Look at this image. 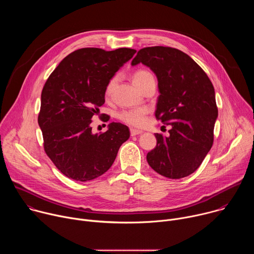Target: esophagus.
<instances>
[{"label":"esophagus","mask_w":254,"mask_h":254,"mask_svg":"<svg viewBox=\"0 0 254 254\" xmlns=\"http://www.w3.org/2000/svg\"><path fill=\"white\" fill-rule=\"evenodd\" d=\"M141 132H142L141 130H138V129H134V128H130V135H131V136H134V135L140 134Z\"/></svg>","instance_id":"34e87169"}]
</instances>
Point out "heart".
Returning <instances> with one entry per match:
<instances>
[{"instance_id": "1", "label": "heart", "mask_w": 254, "mask_h": 254, "mask_svg": "<svg viewBox=\"0 0 254 254\" xmlns=\"http://www.w3.org/2000/svg\"><path fill=\"white\" fill-rule=\"evenodd\" d=\"M149 80H155L153 74L149 70L138 69L133 72L132 82L138 89ZM117 82H118V76H114L107 81L104 88V95L106 98L112 95ZM147 115H148L147 108H134V110H127V111L122 112L119 115V119L128 126L140 127L146 124Z\"/></svg>"}]
</instances>
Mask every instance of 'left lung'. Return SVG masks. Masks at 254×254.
I'll list each match as a JSON object with an SVG mask.
<instances>
[{
  "label": "left lung",
  "instance_id": "left-lung-1",
  "mask_svg": "<svg viewBox=\"0 0 254 254\" xmlns=\"http://www.w3.org/2000/svg\"><path fill=\"white\" fill-rule=\"evenodd\" d=\"M142 63L158 78L156 118L171 126L170 135L155 133L157 146L147 161L158 174L181 179L194 173L212 148L218 117L213 84L186 53L172 47L140 49L131 65Z\"/></svg>",
  "mask_w": 254,
  "mask_h": 254
}]
</instances>
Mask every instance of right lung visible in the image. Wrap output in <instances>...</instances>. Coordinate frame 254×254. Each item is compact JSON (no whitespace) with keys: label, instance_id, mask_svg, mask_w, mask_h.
I'll list each match as a JSON object with an SVG mask.
<instances>
[{"label":"right lung","instance_id":"add662e5","mask_svg":"<svg viewBox=\"0 0 254 254\" xmlns=\"http://www.w3.org/2000/svg\"><path fill=\"white\" fill-rule=\"evenodd\" d=\"M135 52L130 48L75 50L45 82L38 116L44 150L67 178L86 182L101 176L128 139L129 129L121 123L110 124L100 133H92L91 123L105 101L107 81Z\"/></svg>","mask_w":254,"mask_h":254}]
</instances>
